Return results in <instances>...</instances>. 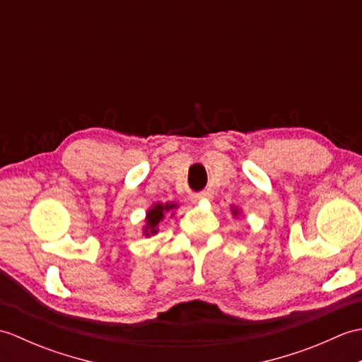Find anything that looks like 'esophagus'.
I'll return each mask as SVG.
<instances>
[{
  "label": "esophagus",
  "mask_w": 362,
  "mask_h": 362,
  "mask_svg": "<svg viewBox=\"0 0 362 362\" xmlns=\"http://www.w3.org/2000/svg\"><path fill=\"white\" fill-rule=\"evenodd\" d=\"M209 197H210V194H209V193H201V194H196V196H193V202L201 201V199H209Z\"/></svg>",
  "instance_id": "obj_1"
}]
</instances>
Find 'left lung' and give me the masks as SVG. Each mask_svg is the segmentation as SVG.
<instances>
[{"instance_id":"left-lung-1","label":"left lung","mask_w":362,"mask_h":362,"mask_svg":"<svg viewBox=\"0 0 362 362\" xmlns=\"http://www.w3.org/2000/svg\"><path fill=\"white\" fill-rule=\"evenodd\" d=\"M233 210V216L236 218L238 216V213H240V211H238V209H232Z\"/></svg>"}]
</instances>
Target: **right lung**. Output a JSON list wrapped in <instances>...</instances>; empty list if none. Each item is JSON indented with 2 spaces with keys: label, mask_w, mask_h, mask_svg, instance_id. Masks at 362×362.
Returning a JSON list of instances; mask_svg holds the SVG:
<instances>
[{
  "label": "right lung",
  "mask_w": 362,
  "mask_h": 362,
  "mask_svg": "<svg viewBox=\"0 0 362 362\" xmlns=\"http://www.w3.org/2000/svg\"><path fill=\"white\" fill-rule=\"evenodd\" d=\"M174 209H177L175 204H153L146 213V227L143 228V233L146 236L156 235L158 232V224L163 221L165 214Z\"/></svg>",
  "instance_id": "obj_1"
}]
</instances>
